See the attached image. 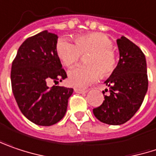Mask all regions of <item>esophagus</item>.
<instances>
[{
    "label": "esophagus",
    "instance_id": "1",
    "mask_svg": "<svg viewBox=\"0 0 156 156\" xmlns=\"http://www.w3.org/2000/svg\"><path fill=\"white\" fill-rule=\"evenodd\" d=\"M74 91L76 93H78V94H86V93H87V90H86V89H81V88H75Z\"/></svg>",
    "mask_w": 156,
    "mask_h": 156
}]
</instances>
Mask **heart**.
<instances>
[{
  "label": "heart",
  "mask_w": 156,
  "mask_h": 156,
  "mask_svg": "<svg viewBox=\"0 0 156 156\" xmlns=\"http://www.w3.org/2000/svg\"><path fill=\"white\" fill-rule=\"evenodd\" d=\"M56 50L59 58L67 67L76 63L81 54L88 53L85 57L87 65L76 66L68 72L69 84L76 87L89 86L100 78L101 73L103 76L111 74L116 66L112 42L103 33L78 36L75 38V44L68 39H61Z\"/></svg>",
  "instance_id": "obj_1"
}]
</instances>
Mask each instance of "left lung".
<instances>
[{"instance_id": "8db88e82", "label": "left lung", "mask_w": 156, "mask_h": 156, "mask_svg": "<svg viewBox=\"0 0 156 156\" xmlns=\"http://www.w3.org/2000/svg\"><path fill=\"white\" fill-rule=\"evenodd\" d=\"M119 62L108 79L109 95L93 110L96 119L109 125H121L130 120L140 108L148 88L146 56L125 36L117 39ZM108 90L105 89V92Z\"/></svg>"}]
</instances>
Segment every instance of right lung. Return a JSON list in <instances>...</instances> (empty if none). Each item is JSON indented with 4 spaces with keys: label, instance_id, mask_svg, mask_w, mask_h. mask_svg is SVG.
I'll return each mask as SVG.
<instances>
[{
    "label": "right lung",
    "instance_id": "1",
    "mask_svg": "<svg viewBox=\"0 0 156 156\" xmlns=\"http://www.w3.org/2000/svg\"><path fill=\"white\" fill-rule=\"evenodd\" d=\"M58 36L44 30L27 38L12 62L10 79L16 102L24 116L39 126H51L64 117L72 88L53 86L67 78L57 54Z\"/></svg>",
    "mask_w": 156,
    "mask_h": 156
}]
</instances>
